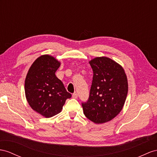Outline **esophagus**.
Instances as JSON below:
<instances>
[{
    "mask_svg": "<svg viewBox=\"0 0 157 157\" xmlns=\"http://www.w3.org/2000/svg\"><path fill=\"white\" fill-rule=\"evenodd\" d=\"M78 94L77 93H74L73 94V95H72V98H74V99H77L78 98Z\"/></svg>",
    "mask_w": 157,
    "mask_h": 157,
    "instance_id": "esophagus-1",
    "label": "esophagus"
}]
</instances>
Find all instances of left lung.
<instances>
[{"instance_id":"1","label":"left lung","mask_w":157,"mask_h":157,"mask_svg":"<svg viewBox=\"0 0 157 157\" xmlns=\"http://www.w3.org/2000/svg\"><path fill=\"white\" fill-rule=\"evenodd\" d=\"M94 76L89 99L82 103L86 117L96 124L115 118L122 110L128 93V82L122 66L107 57L90 61Z\"/></svg>"}]
</instances>
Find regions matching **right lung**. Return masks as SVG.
Wrapping results in <instances>:
<instances>
[{"instance_id": "add662e5", "label": "right lung", "mask_w": 157, "mask_h": 157, "mask_svg": "<svg viewBox=\"0 0 157 157\" xmlns=\"http://www.w3.org/2000/svg\"><path fill=\"white\" fill-rule=\"evenodd\" d=\"M60 62L53 56L42 55L32 64L25 79L27 101L32 109L49 118L61 112L66 100L71 97L56 76Z\"/></svg>"}]
</instances>
